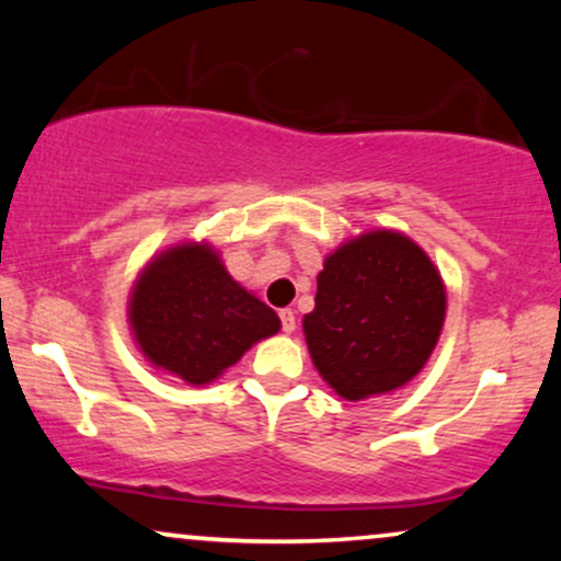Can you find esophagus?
Returning a JSON list of instances; mask_svg holds the SVG:
<instances>
[{
	"instance_id": "1",
	"label": "esophagus",
	"mask_w": 561,
	"mask_h": 561,
	"mask_svg": "<svg viewBox=\"0 0 561 561\" xmlns=\"http://www.w3.org/2000/svg\"><path fill=\"white\" fill-rule=\"evenodd\" d=\"M279 319H282V330H285L287 334L295 332V311H293V308H282Z\"/></svg>"
}]
</instances>
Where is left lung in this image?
<instances>
[{"label":"left lung","mask_w":561,"mask_h":561,"mask_svg":"<svg viewBox=\"0 0 561 561\" xmlns=\"http://www.w3.org/2000/svg\"><path fill=\"white\" fill-rule=\"evenodd\" d=\"M317 282L302 332L337 396L362 401L420 375L446 319V287L420 244L369 231L334 250Z\"/></svg>","instance_id":"obj_1"}]
</instances>
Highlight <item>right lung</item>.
Masks as SVG:
<instances>
[{"label":"right lung","mask_w":561,"mask_h":561,"mask_svg":"<svg viewBox=\"0 0 561 561\" xmlns=\"http://www.w3.org/2000/svg\"><path fill=\"white\" fill-rule=\"evenodd\" d=\"M147 358L190 385H205L250 345L279 332L274 308L242 289L208 244H179L139 276L128 302Z\"/></svg>","instance_id":"add662e5"}]
</instances>
